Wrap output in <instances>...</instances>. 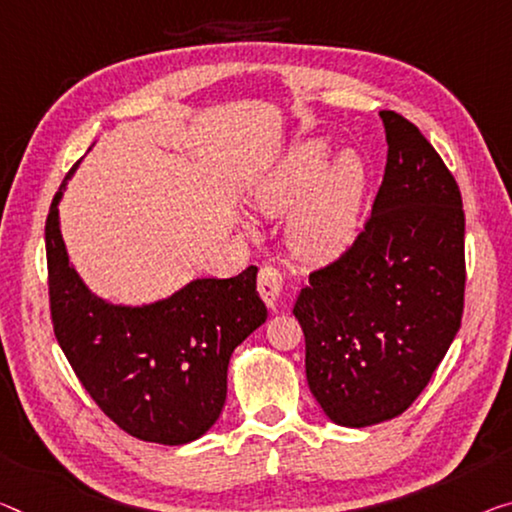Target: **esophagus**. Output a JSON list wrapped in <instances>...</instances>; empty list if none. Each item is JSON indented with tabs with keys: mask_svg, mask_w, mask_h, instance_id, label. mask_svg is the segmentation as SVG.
<instances>
[{
	"mask_svg": "<svg viewBox=\"0 0 512 512\" xmlns=\"http://www.w3.org/2000/svg\"><path fill=\"white\" fill-rule=\"evenodd\" d=\"M283 288V274L279 267L265 265L261 272H258V293H261L263 302L270 306V309H277V300Z\"/></svg>",
	"mask_w": 512,
	"mask_h": 512,
	"instance_id": "obj_1",
	"label": "esophagus"
}]
</instances>
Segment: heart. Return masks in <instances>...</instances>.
I'll use <instances>...</instances> for the list:
<instances>
[{
    "label": "heart",
    "mask_w": 512,
    "mask_h": 512,
    "mask_svg": "<svg viewBox=\"0 0 512 512\" xmlns=\"http://www.w3.org/2000/svg\"><path fill=\"white\" fill-rule=\"evenodd\" d=\"M336 148L327 139H306L283 153L251 185L254 206L277 215L302 206L290 217L288 235L295 251L309 261L332 258L355 240L368 192V167L359 153Z\"/></svg>",
    "instance_id": "b5f03b06"
}]
</instances>
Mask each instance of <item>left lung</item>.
Returning <instances> with one entry per match:
<instances>
[{
	"instance_id": "1",
	"label": "left lung",
	"mask_w": 512,
	"mask_h": 512,
	"mask_svg": "<svg viewBox=\"0 0 512 512\" xmlns=\"http://www.w3.org/2000/svg\"><path fill=\"white\" fill-rule=\"evenodd\" d=\"M387 167L357 240L295 302L306 382L338 426L403 414L428 387L465 309V210L430 141L384 109Z\"/></svg>"
}]
</instances>
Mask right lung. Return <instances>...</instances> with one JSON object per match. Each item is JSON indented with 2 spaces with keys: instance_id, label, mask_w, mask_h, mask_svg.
<instances>
[{
  "instance_id": "1",
  "label": "right lung",
  "mask_w": 512,
  "mask_h": 512,
  "mask_svg": "<svg viewBox=\"0 0 512 512\" xmlns=\"http://www.w3.org/2000/svg\"><path fill=\"white\" fill-rule=\"evenodd\" d=\"M75 167L45 222L54 336L82 387L121 430L167 446L194 442L222 414L233 350L267 320L258 267L231 279H194L144 306L102 300L70 265L61 238L59 201Z\"/></svg>"
}]
</instances>
